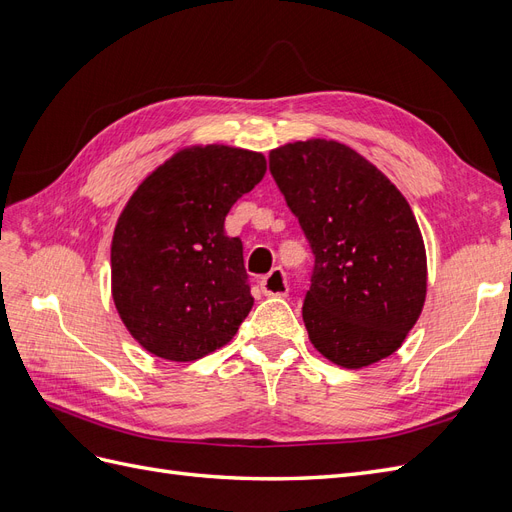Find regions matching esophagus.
Here are the masks:
<instances>
[{
  "mask_svg": "<svg viewBox=\"0 0 512 512\" xmlns=\"http://www.w3.org/2000/svg\"><path fill=\"white\" fill-rule=\"evenodd\" d=\"M260 288H262V292L267 294V297H286V294H288L286 273L280 267L273 269L269 275L262 277Z\"/></svg>",
  "mask_w": 512,
  "mask_h": 512,
  "instance_id": "esophagus-1",
  "label": "esophagus"
}]
</instances>
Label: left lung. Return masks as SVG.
Wrapping results in <instances>:
<instances>
[{"label": "left lung", "mask_w": 512, "mask_h": 512, "mask_svg": "<svg viewBox=\"0 0 512 512\" xmlns=\"http://www.w3.org/2000/svg\"><path fill=\"white\" fill-rule=\"evenodd\" d=\"M269 170L316 256L303 303L309 342L346 369L397 352L427 297L425 241L406 196L327 138L271 149Z\"/></svg>", "instance_id": "obj_1"}]
</instances>
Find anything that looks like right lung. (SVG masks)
<instances>
[{
  "instance_id": "add662e5",
  "label": "right lung",
  "mask_w": 512,
  "mask_h": 512,
  "mask_svg": "<svg viewBox=\"0 0 512 512\" xmlns=\"http://www.w3.org/2000/svg\"><path fill=\"white\" fill-rule=\"evenodd\" d=\"M265 170L258 151L192 145L130 196L113 232L111 292L121 322L147 352L190 363L237 335L254 297L241 239L226 237L224 220Z\"/></svg>"
}]
</instances>
